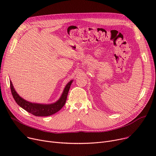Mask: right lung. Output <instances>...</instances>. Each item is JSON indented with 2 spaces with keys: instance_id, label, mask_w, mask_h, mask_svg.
Segmentation results:
<instances>
[{
  "instance_id": "right-lung-1",
  "label": "right lung",
  "mask_w": 156,
  "mask_h": 156,
  "mask_svg": "<svg viewBox=\"0 0 156 156\" xmlns=\"http://www.w3.org/2000/svg\"><path fill=\"white\" fill-rule=\"evenodd\" d=\"M72 82L73 80L70 81L67 85L66 86L64 92L58 101H57L54 104L48 105L34 104L24 100L23 98H21L16 93L11 81H10V87L14 99L20 107L34 116H48L58 112L64 105L67 99V96Z\"/></svg>"
}]
</instances>
